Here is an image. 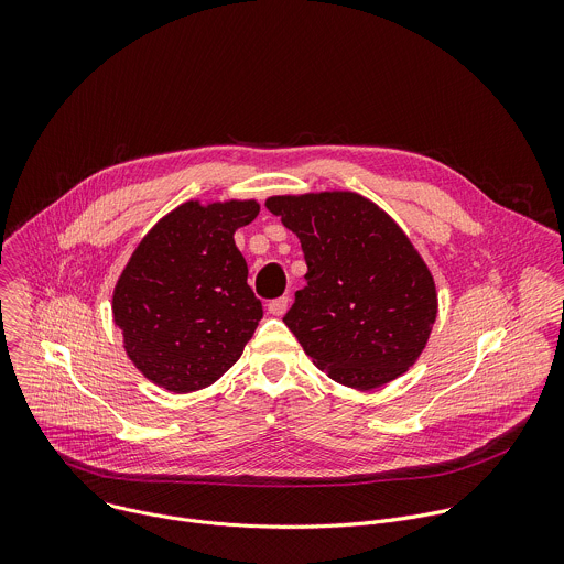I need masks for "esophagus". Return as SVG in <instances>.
I'll return each instance as SVG.
<instances>
[{"label":"esophagus","mask_w":564,"mask_h":564,"mask_svg":"<svg viewBox=\"0 0 564 564\" xmlns=\"http://www.w3.org/2000/svg\"><path fill=\"white\" fill-rule=\"evenodd\" d=\"M288 305H290L288 296H281V299H274V301H270L268 310H270V314H274V316H283V314H285V310H288Z\"/></svg>","instance_id":"34e87169"}]
</instances>
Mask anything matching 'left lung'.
Listing matches in <instances>:
<instances>
[{"instance_id":"1","label":"left lung","mask_w":564,"mask_h":564,"mask_svg":"<svg viewBox=\"0 0 564 564\" xmlns=\"http://www.w3.org/2000/svg\"><path fill=\"white\" fill-rule=\"evenodd\" d=\"M265 207L305 254L307 285L283 321L314 366L357 390L404 375L437 318L433 274L406 231L357 192L270 196Z\"/></svg>"}]
</instances>
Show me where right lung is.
I'll return each mask as SVG.
<instances>
[{
  "label": "right lung",
  "instance_id": "obj_1",
  "mask_svg": "<svg viewBox=\"0 0 564 564\" xmlns=\"http://www.w3.org/2000/svg\"><path fill=\"white\" fill-rule=\"evenodd\" d=\"M261 205L187 200L160 218L113 288V324L131 364L170 392L212 386L243 355L263 316L234 231Z\"/></svg>",
  "mask_w": 564,
  "mask_h": 564
}]
</instances>
